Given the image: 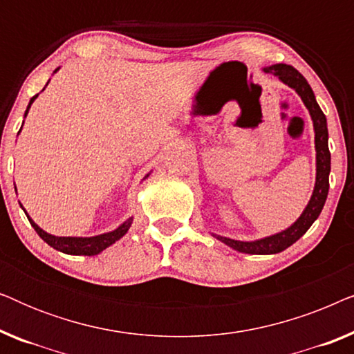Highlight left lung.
Segmentation results:
<instances>
[{
    "label": "left lung",
    "mask_w": 354,
    "mask_h": 354,
    "mask_svg": "<svg viewBox=\"0 0 354 354\" xmlns=\"http://www.w3.org/2000/svg\"><path fill=\"white\" fill-rule=\"evenodd\" d=\"M266 74H272L279 77L285 85L293 88L297 93L301 96L304 106H306L309 114H311L314 133H316V185L309 200L308 206L304 207L303 214L298 217L297 222L280 232V234L266 236V239L256 241H240L232 240L227 236L214 235L217 240L225 243L230 248H234L240 253L248 254H275L280 251L287 250L292 246L295 241L301 239L306 234L313 222L317 219L321 214L324 205H326L327 193H328V174H330V151H328V130H327V119L324 115L322 109L319 108L316 96L313 93V88L309 86L306 79L288 64H274L263 69Z\"/></svg>",
    "instance_id": "obj_1"
}]
</instances>
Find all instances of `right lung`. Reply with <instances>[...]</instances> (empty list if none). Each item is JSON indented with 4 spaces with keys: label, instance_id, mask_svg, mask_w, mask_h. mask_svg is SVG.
I'll list each match as a JSON object with an SVG mask.
<instances>
[{
    "label": "right lung",
    "instance_id": "obj_1",
    "mask_svg": "<svg viewBox=\"0 0 354 354\" xmlns=\"http://www.w3.org/2000/svg\"><path fill=\"white\" fill-rule=\"evenodd\" d=\"M37 96L38 95L33 96V98L30 100V103H28L27 109H26V115L28 113V109H30V104L33 103V101H35ZM21 207H22V205H21ZM22 209H24V207H22ZM24 211H26V209H24ZM26 214H27V212H26ZM27 219L32 224L33 229H35L37 234L41 236V240H45L48 245L53 246V248L57 250V251H61V253L75 254V256H79V254L95 256V254L101 253V251L106 250L108 246H111L113 243H115V241H118L119 239H122V236L127 234V230L130 229V225H132V221H133L132 217H130V219L125 221L124 224L119 225L115 230L108 232V234L96 235V236H56V235H51L43 229H40V227H38L35 222H33L30 217H28V214H27Z\"/></svg>",
    "mask_w": 354,
    "mask_h": 354
}]
</instances>
